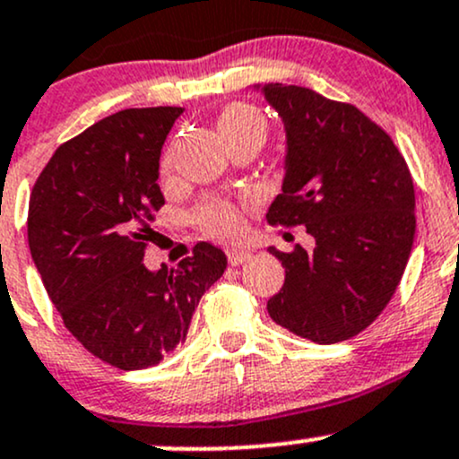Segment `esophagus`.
Listing matches in <instances>:
<instances>
[{"mask_svg":"<svg viewBox=\"0 0 459 459\" xmlns=\"http://www.w3.org/2000/svg\"><path fill=\"white\" fill-rule=\"evenodd\" d=\"M226 256H229L230 265H239L250 259V250L238 248V246H229V248H226Z\"/></svg>","mask_w":459,"mask_h":459,"instance_id":"obj_1","label":"esophagus"}]
</instances>
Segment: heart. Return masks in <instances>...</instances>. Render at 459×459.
Listing matches in <instances>:
<instances>
[{
    "mask_svg": "<svg viewBox=\"0 0 459 459\" xmlns=\"http://www.w3.org/2000/svg\"><path fill=\"white\" fill-rule=\"evenodd\" d=\"M220 133L224 139L230 137H244V134H259L265 137V119L259 110L244 107H230L221 113L220 117ZM198 221L206 233L215 235V238H230L239 230L241 218L239 211L233 204L224 203V200H211L204 206H200Z\"/></svg>",
    "mask_w": 459,
    "mask_h": 459,
    "instance_id": "1",
    "label": "heart"
}]
</instances>
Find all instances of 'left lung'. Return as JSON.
Listing matches in <instances>:
<instances>
[{"label":"left lung","mask_w":459,"mask_h":459,"mask_svg":"<svg viewBox=\"0 0 459 459\" xmlns=\"http://www.w3.org/2000/svg\"><path fill=\"white\" fill-rule=\"evenodd\" d=\"M285 128L281 194L270 224L299 226L314 250L270 248L285 283L268 300L276 325L316 344L364 331L385 309L416 233L414 183L396 145L352 104L296 84H255Z\"/></svg>","instance_id":"8db88e82"}]
</instances>
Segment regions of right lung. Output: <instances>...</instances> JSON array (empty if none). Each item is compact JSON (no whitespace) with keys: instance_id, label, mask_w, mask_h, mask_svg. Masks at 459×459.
I'll list each match as a JSON object with an SVG mask.
<instances>
[{"instance_id":"obj_1","label":"right lung","mask_w":459,"mask_h":459,"mask_svg":"<svg viewBox=\"0 0 459 459\" xmlns=\"http://www.w3.org/2000/svg\"><path fill=\"white\" fill-rule=\"evenodd\" d=\"M180 107L126 108L63 143L34 183L28 244L65 326L119 370H143L185 344L226 255L200 241L176 268H145L165 204L159 159Z\"/></svg>"}]
</instances>
